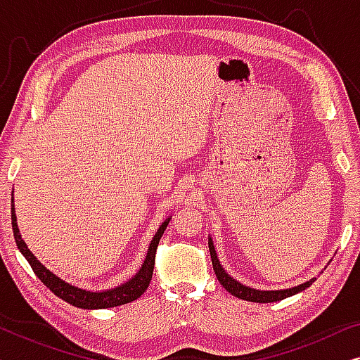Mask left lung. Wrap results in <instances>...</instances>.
I'll list each match as a JSON object with an SVG mask.
<instances>
[{"label":"left lung","mask_w":360,"mask_h":360,"mask_svg":"<svg viewBox=\"0 0 360 360\" xmlns=\"http://www.w3.org/2000/svg\"><path fill=\"white\" fill-rule=\"evenodd\" d=\"M208 248H210V254H211V262H213V269L216 277H218L219 283L228 290L231 295L238 297L240 300H245V302H254V303H272V302H280V300L292 297V295H297L300 292H303L304 288H308L316 278L308 280L298 287H292V288H285V290H255L250 287H245V285L239 283L238 280H234L229 274H226V270L221 267L218 255H216L214 250V244L213 240H208Z\"/></svg>","instance_id":"obj_1"}]
</instances>
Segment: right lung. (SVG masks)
Segmentation results:
<instances>
[{
  "label": "right lung",
  "mask_w": 360,
  "mask_h": 360,
  "mask_svg": "<svg viewBox=\"0 0 360 360\" xmlns=\"http://www.w3.org/2000/svg\"><path fill=\"white\" fill-rule=\"evenodd\" d=\"M169 221L170 218H167L164 223H162L160 228L157 229L155 236L150 240L149 249H147L144 264H142L139 272H137L134 277L116 288L103 290V292H90V290H83V288L75 287V285L72 283H67L65 280L57 277L56 274H52L51 270L44 267V265L34 257V254L27 249L26 243L22 240L21 233H19L16 213H14V205H11V224H13L14 240H16L18 249L21 250V254L26 257L29 265L32 267L34 274H36L39 280H41V282L46 285L52 293H56L58 298H62L63 302L73 304V307L83 308V309H103V308L120 307V304L134 302V300L139 298L141 295L146 292L152 280V274H154L157 245H159V240L162 238V234H164Z\"/></svg>",
  "instance_id": "right-lung-1"
}]
</instances>
